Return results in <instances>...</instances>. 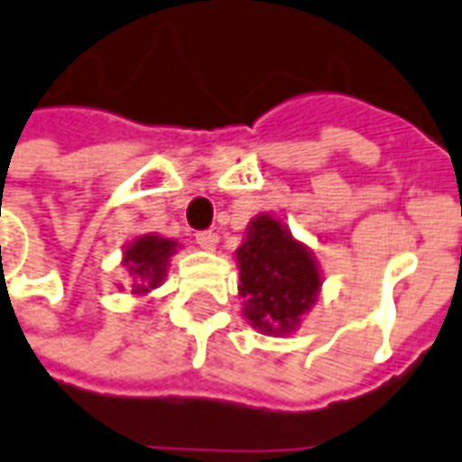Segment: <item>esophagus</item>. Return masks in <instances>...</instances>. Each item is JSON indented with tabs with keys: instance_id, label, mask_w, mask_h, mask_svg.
<instances>
[{
	"instance_id": "obj_1",
	"label": "esophagus",
	"mask_w": 462,
	"mask_h": 462,
	"mask_svg": "<svg viewBox=\"0 0 462 462\" xmlns=\"http://www.w3.org/2000/svg\"><path fill=\"white\" fill-rule=\"evenodd\" d=\"M197 245H199L202 250H215V245H217V232H197Z\"/></svg>"
}]
</instances>
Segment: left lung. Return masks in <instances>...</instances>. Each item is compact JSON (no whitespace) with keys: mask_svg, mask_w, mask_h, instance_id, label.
I'll list each match as a JSON object with an SVG mask.
<instances>
[{"mask_svg":"<svg viewBox=\"0 0 462 462\" xmlns=\"http://www.w3.org/2000/svg\"><path fill=\"white\" fill-rule=\"evenodd\" d=\"M245 319L260 334H291L321 291V271L281 219L257 215L237 247Z\"/></svg>","mask_w":462,"mask_h":462,"instance_id":"8db88e82","label":"left lung"}]
</instances>
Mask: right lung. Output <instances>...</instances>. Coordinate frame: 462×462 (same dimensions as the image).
<instances>
[{"label": "right lung", "instance_id": "1", "mask_svg": "<svg viewBox=\"0 0 462 462\" xmlns=\"http://www.w3.org/2000/svg\"><path fill=\"white\" fill-rule=\"evenodd\" d=\"M177 247L179 245L174 240L159 235H141L134 243L125 245L124 265L134 278L131 283L134 296H146L149 291L162 285L169 268V257L177 253Z\"/></svg>", "mask_w": 462, "mask_h": 462}]
</instances>
